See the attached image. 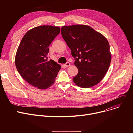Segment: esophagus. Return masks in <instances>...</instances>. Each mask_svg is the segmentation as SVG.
Listing matches in <instances>:
<instances>
[{
  "mask_svg": "<svg viewBox=\"0 0 133 133\" xmlns=\"http://www.w3.org/2000/svg\"><path fill=\"white\" fill-rule=\"evenodd\" d=\"M70 65H71V64L69 62H67L66 64L65 65V66L66 67H69V66H70Z\"/></svg>",
  "mask_w": 133,
  "mask_h": 133,
  "instance_id": "obj_1",
  "label": "esophagus"
}]
</instances>
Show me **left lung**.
I'll list each match as a JSON object with an SVG mask.
<instances>
[{
	"label": "left lung",
	"mask_w": 133,
	"mask_h": 133,
	"mask_svg": "<svg viewBox=\"0 0 133 133\" xmlns=\"http://www.w3.org/2000/svg\"><path fill=\"white\" fill-rule=\"evenodd\" d=\"M61 33L78 68V74L73 78L74 83L83 88L99 83L108 71L111 59L106 38L86 25L64 26Z\"/></svg>",
	"instance_id": "left-lung-1"
}]
</instances>
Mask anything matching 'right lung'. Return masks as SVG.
Masks as SVG:
<instances>
[{"mask_svg": "<svg viewBox=\"0 0 133 133\" xmlns=\"http://www.w3.org/2000/svg\"><path fill=\"white\" fill-rule=\"evenodd\" d=\"M60 32L59 26L34 27L24 35L18 47L15 65L22 78L33 86L46 89L54 84L61 66L48 60V47Z\"/></svg>", "mask_w": 133, "mask_h": 133, "instance_id": "add662e5", "label": "right lung"}]
</instances>
